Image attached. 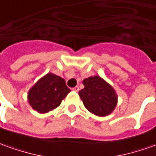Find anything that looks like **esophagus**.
<instances>
[{
	"label": "esophagus",
	"instance_id": "obj_1",
	"mask_svg": "<svg viewBox=\"0 0 156 156\" xmlns=\"http://www.w3.org/2000/svg\"><path fill=\"white\" fill-rule=\"evenodd\" d=\"M73 90L74 91V92H78L79 91V88H78V86H76V87H74V88H73Z\"/></svg>",
	"mask_w": 156,
	"mask_h": 156
}]
</instances>
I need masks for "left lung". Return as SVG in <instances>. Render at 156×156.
I'll return each instance as SVG.
<instances>
[{"mask_svg": "<svg viewBox=\"0 0 156 156\" xmlns=\"http://www.w3.org/2000/svg\"><path fill=\"white\" fill-rule=\"evenodd\" d=\"M84 88L78 94L87 110L99 116L111 114L117 104V95L112 86L101 78L94 76L83 81Z\"/></svg>", "mask_w": 156, "mask_h": 156, "instance_id": "obj_1", "label": "left lung"}]
</instances>
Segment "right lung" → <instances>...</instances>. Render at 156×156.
<instances>
[{
    "label": "right lung",
    "instance_id": "add662e5",
    "mask_svg": "<svg viewBox=\"0 0 156 156\" xmlns=\"http://www.w3.org/2000/svg\"><path fill=\"white\" fill-rule=\"evenodd\" d=\"M69 92L62 78L47 73L29 89L28 101L34 110L43 114L59 106Z\"/></svg>",
    "mask_w": 156,
    "mask_h": 156
}]
</instances>
